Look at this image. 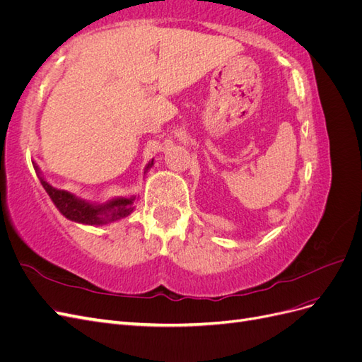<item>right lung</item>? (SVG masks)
I'll return each mask as SVG.
<instances>
[{"label": "right lung", "instance_id": "right-lung-1", "mask_svg": "<svg viewBox=\"0 0 362 362\" xmlns=\"http://www.w3.org/2000/svg\"><path fill=\"white\" fill-rule=\"evenodd\" d=\"M152 164H154V160H151L148 163V166L145 168V173L152 168ZM33 166H35L40 184L49 194L54 205L57 206V210L64 217L69 218L72 222L90 226H103L120 221V218H124L134 211L136 196H129V198H113L104 204H93L81 198H76L71 192L52 187V185L42 177V172L37 164L33 163Z\"/></svg>", "mask_w": 362, "mask_h": 362}]
</instances>
